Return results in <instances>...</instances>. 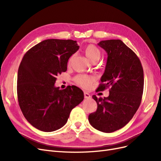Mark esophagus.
I'll use <instances>...</instances> for the list:
<instances>
[{"instance_id": "34e87169", "label": "esophagus", "mask_w": 161, "mask_h": 161, "mask_svg": "<svg viewBox=\"0 0 161 161\" xmlns=\"http://www.w3.org/2000/svg\"><path fill=\"white\" fill-rule=\"evenodd\" d=\"M84 97L85 99H89V98H91V95L89 93H88V92H84Z\"/></svg>"}]
</instances>
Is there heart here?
Instances as JSON below:
<instances>
[{
    "mask_svg": "<svg viewBox=\"0 0 161 161\" xmlns=\"http://www.w3.org/2000/svg\"><path fill=\"white\" fill-rule=\"evenodd\" d=\"M85 53L88 59L92 62H97L101 58V52L97 46L92 44H89L85 48ZM72 56L70 58L69 60V64L72 60ZM75 80L78 85H80L83 87H88L92 82L95 80L94 77L85 75H77L75 78Z\"/></svg>",
    "mask_w": 161,
    "mask_h": 161,
    "instance_id": "heart-1",
    "label": "heart"
}]
</instances>
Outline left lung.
Wrapping results in <instances>:
<instances>
[{"instance_id":"8db88e82","label":"left lung","mask_w":161,"mask_h":161,"mask_svg":"<svg viewBox=\"0 0 161 161\" xmlns=\"http://www.w3.org/2000/svg\"><path fill=\"white\" fill-rule=\"evenodd\" d=\"M98 45L108 53V60L97 90L111 89L108 97L92 96L97 109L89 115V121L97 130L111 133L125 126L138 110L143 94L144 71L138 57L121 40L101 41Z\"/></svg>"}]
</instances>
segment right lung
<instances>
[{"mask_svg":"<svg viewBox=\"0 0 161 161\" xmlns=\"http://www.w3.org/2000/svg\"><path fill=\"white\" fill-rule=\"evenodd\" d=\"M79 49L76 41L50 39L24 55L17 74V97L25 119L43 131H53L67 122L70 111L84 99L76 86L60 90L56 76L67 70L69 58Z\"/></svg>","mask_w":161,"mask_h":161,"instance_id":"right-lung-1","label":"right lung"}]
</instances>
